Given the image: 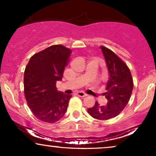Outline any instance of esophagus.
I'll return each mask as SVG.
<instances>
[{"mask_svg": "<svg viewBox=\"0 0 156 156\" xmlns=\"http://www.w3.org/2000/svg\"><path fill=\"white\" fill-rule=\"evenodd\" d=\"M77 95L79 96V97H81V98H83V97L87 96V94H85V93L83 92H78V93H77Z\"/></svg>", "mask_w": 156, "mask_h": 156, "instance_id": "obj_1", "label": "esophagus"}]
</instances>
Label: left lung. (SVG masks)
Masks as SVG:
<instances>
[{"instance_id":"obj_1","label":"left lung","mask_w":156,"mask_h":156,"mask_svg":"<svg viewBox=\"0 0 156 156\" xmlns=\"http://www.w3.org/2000/svg\"><path fill=\"white\" fill-rule=\"evenodd\" d=\"M108 68L109 78L104 93L108 103L101 105L95 102L92 108L87 109L93 118L106 120L115 117L129 101L133 88L131 73L126 64L108 48L101 46Z\"/></svg>"}]
</instances>
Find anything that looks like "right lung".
Instances as JSON below:
<instances>
[{
	"instance_id": "obj_1",
	"label": "right lung",
	"mask_w": 156,
	"mask_h": 156,
	"mask_svg": "<svg viewBox=\"0 0 156 156\" xmlns=\"http://www.w3.org/2000/svg\"><path fill=\"white\" fill-rule=\"evenodd\" d=\"M71 50L61 44L52 45L30 58L24 73V93L35 117L53 123L64 115L72 95L57 90Z\"/></svg>"
}]
</instances>
